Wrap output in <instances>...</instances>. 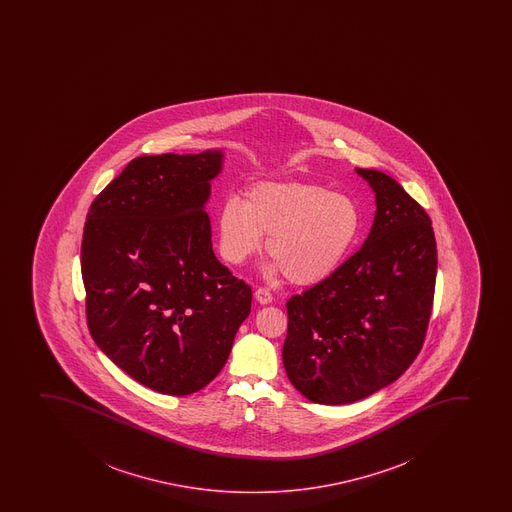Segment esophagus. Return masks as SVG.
Listing matches in <instances>:
<instances>
[{
    "label": "esophagus",
    "mask_w": 512,
    "mask_h": 512,
    "mask_svg": "<svg viewBox=\"0 0 512 512\" xmlns=\"http://www.w3.org/2000/svg\"><path fill=\"white\" fill-rule=\"evenodd\" d=\"M254 297H256V300H258L261 306H266V304H271V302H273V294H271L268 288H258Z\"/></svg>",
    "instance_id": "esophagus-1"
}]
</instances>
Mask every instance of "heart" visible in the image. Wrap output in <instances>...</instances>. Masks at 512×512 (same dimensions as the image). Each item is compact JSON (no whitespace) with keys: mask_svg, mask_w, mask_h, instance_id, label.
<instances>
[{"mask_svg":"<svg viewBox=\"0 0 512 512\" xmlns=\"http://www.w3.org/2000/svg\"><path fill=\"white\" fill-rule=\"evenodd\" d=\"M218 247L225 261L242 265L263 247L273 256L268 277L297 285L333 277L357 246L362 210L352 196L321 184L259 183L247 200L229 196L218 208Z\"/></svg>","mask_w":512,"mask_h":512,"instance_id":"b5f03b06","label":"heart"}]
</instances>
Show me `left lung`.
Returning a JSON list of instances; mask_svg holds the SVG:
<instances>
[{"label":"left lung","mask_w":512,"mask_h":512,"mask_svg":"<svg viewBox=\"0 0 512 512\" xmlns=\"http://www.w3.org/2000/svg\"><path fill=\"white\" fill-rule=\"evenodd\" d=\"M355 172L376 194L371 232L333 277L287 302L283 365L319 405L355 403L396 381L417 359L434 300L429 215L388 174Z\"/></svg>","instance_id":"1"}]
</instances>
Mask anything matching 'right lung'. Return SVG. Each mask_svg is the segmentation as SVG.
<instances>
[{"mask_svg": "<svg viewBox=\"0 0 512 512\" xmlns=\"http://www.w3.org/2000/svg\"><path fill=\"white\" fill-rule=\"evenodd\" d=\"M224 150L131 160L95 198L82 241L97 347L143 386L186 396L229 359L251 287L213 253L205 212Z\"/></svg>", "mask_w": 512, "mask_h": 512, "instance_id": "1", "label": "right lung"}]
</instances>
